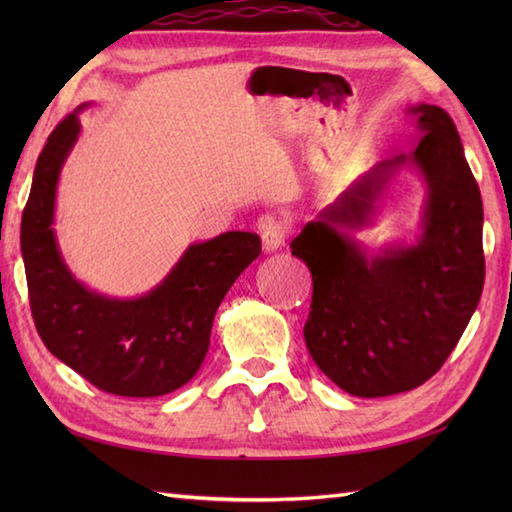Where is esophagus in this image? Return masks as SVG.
<instances>
[{
  "instance_id": "1",
  "label": "esophagus",
  "mask_w": 512,
  "mask_h": 512,
  "mask_svg": "<svg viewBox=\"0 0 512 512\" xmlns=\"http://www.w3.org/2000/svg\"><path fill=\"white\" fill-rule=\"evenodd\" d=\"M259 231H262L264 253H277V250L286 244L288 228L286 224L275 220L273 215H264L262 220H259Z\"/></svg>"
}]
</instances>
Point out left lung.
Wrapping results in <instances>:
<instances>
[{
  "mask_svg": "<svg viewBox=\"0 0 512 512\" xmlns=\"http://www.w3.org/2000/svg\"><path fill=\"white\" fill-rule=\"evenodd\" d=\"M407 114L418 147L363 173L290 244L312 275L308 352L334 385L358 398L400 394L436 374L484 288L482 195L458 129L438 105H409ZM407 168L428 191L421 235L367 254L351 231L373 225Z\"/></svg>",
  "mask_w": 512,
  "mask_h": 512,
  "instance_id": "8db88e82",
  "label": "left lung"
}]
</instances>
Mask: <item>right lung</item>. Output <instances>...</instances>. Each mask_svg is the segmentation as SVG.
<instances>
[{"instance_id":"1","label":"right lung","mask_w":512,"mask_h":512,"mask_svg":"<svg viewBox=\"0 0 512 512\" xmlns=\"http://www.w3.org/2000/svg\"><path fill=\"white\" fill-rule=\"evenodd\" d=\"M83 103L48 136L21 217L32 319L43 345L107 394L156 398L187 385L209 352L215 312L235 279L262 253L255 233L193 242L145 295L90 290L65 264L54 231L61 169L81 134Z\"/></svg>"}]
</instances>
